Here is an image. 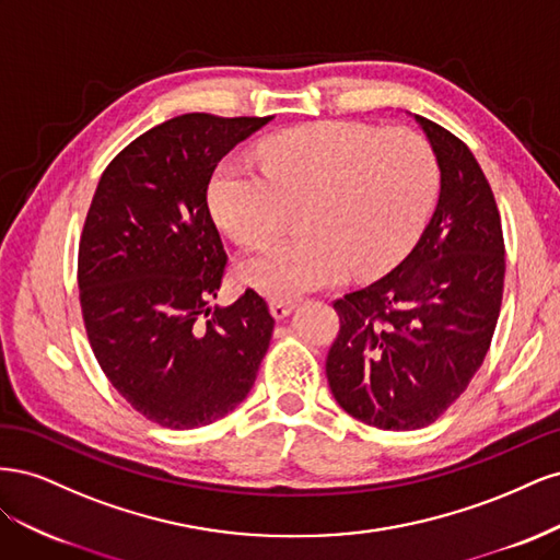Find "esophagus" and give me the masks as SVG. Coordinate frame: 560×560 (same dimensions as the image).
Here are the masks:
<instances>
[{"instance_id": "obj_1", "label": "esophagus", "mask_w": 560, "mask_h": 560, "mask_svg": "<svg viewBox=\"0 0 560 560\" xmlns=\"http://www.w3.org/2000/svg\"><path fill=\"white\" fill-rule=\"evenodd\" d=\"M268 308H270V315H273L276 319H282V317H287L292 313V308H294V301H282V299H270V303H268Z\"/></svg>"}]
</instances>
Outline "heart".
Returning <instances> with one entry per match:
<instances>
[{"label": "heart", "mask_w": 560, "mask_h": 560, "mask_svg": "<svg viewBox=\"0 0 560 560\" xmlns=\"http://www.w3.org/2000/svg\"><path fill=\"white\" fill-rule=\"evenodd\" d=\"M257 161L261 171L243 161L219 165L208 202L214 222L247 247L276 238L296 212L299 235L238 268L245 284L282 301L395 266L436 191L432 149L409 128L313 124L261 142Z\"/></svg>", "instance_id": "1"}]
</instances>
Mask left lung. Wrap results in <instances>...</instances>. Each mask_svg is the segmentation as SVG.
Segmentation results:
<instances>
[{
    "instance_id": "left-lung-1",
    "label": "left lung",
    "mask_w": 560,
    "mask_h": 560,
    "mask_svg": "<svg viewBox=\"0 0 560 560\" xmlns=\"http://www.w3.org/2000/svg\"><path fill=\"white\" fill-rule=\"evenodd\" d=\"M442 171L436 208L397 268L334 301L338 334L327 381L352 418L418 430L460 397L493 341L504 238L490 184L469 147L416 116Z\"/></svg>"
}]
</instances>
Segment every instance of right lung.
<instances>
[{
	"label": "right lung",
	"mask_w": 560,
	"mask_h": 560,
	"mask_svg": "<svg viewBox=\"0 0 560 560\" xmlns=\"http://www.w3.org/2000/svg\"><path fill=\"white\" fill-rule=\"evenodd\" d=\"M273 116L182 114L142 132L97 182L79 241V301L95 360L135 411L210 425L257 378L276 319L254 290L210 308L226 252L208 208L217 163Z\"/></svg>",
	"instance_id": "right-lung-1"
}]
</instances>
